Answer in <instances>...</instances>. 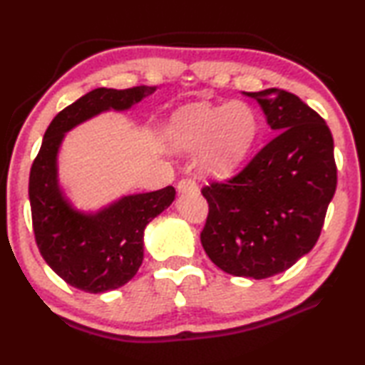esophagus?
I'll return each mask as SVG.
<instances>
[{
    "label": "esophagus",
    "instance_id": "esophagus-1",
    "mask_svg": "<svg viewBox=\"0 0 365 365\" xmlns=\"http://www.w3.org/2000/svg\"><path fill=\"white\" fill-rule=\"evenodd\" d=\"M177 191H178V193H182V195H185V193H196L197 185L193 180V178H190V177L182 178V180L178 182V185H177Z\"/></svg>",
    "mask_w": 365,
    "mask_h": 365
}]
</instances>
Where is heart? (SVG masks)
Listing matches in <instances>:
<instances>
[{
  "mask_svg": "<svg viewBox=\"0 0 365 365\" xmlns=\"http://www.w3.org/2000/svg\"><path fill=\"white\" fill-rule=\"evenodd\" d=\"M259 132L256 110L250 104L193 103L175 110L165 125V141L172 151L201 154L207 175H232L250 153Z\"/></svg>",
  "mask_w": 365,
  "mask_h": 365,
  "instance_id": "heart-1",
  "label": "heart"
}]
</instances>
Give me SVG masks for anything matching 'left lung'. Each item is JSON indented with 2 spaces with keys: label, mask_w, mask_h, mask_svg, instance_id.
Segmentation results:
<instances>
[{
  "label": "left lung",
  "mask_w": 365,
  "mask_h": 365,
  "mask_svg": "<svg viewBox=\"0 0 365 365\" xmlns=\"http://www.w3.org/2000/svg\"><path fill=\"white\" fill-rule=\"evenodd\" d=\"M243 93L261 104L277 135L237 175L201 190L209 205L201 245L227 274L261 280L317 243L336 164L330 128L298 96L279 88Z\"/></svg>",
  "instance_id": "left-lung-1"
}]
</instances>
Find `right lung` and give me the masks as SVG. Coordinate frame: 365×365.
<instances>
[{"mask_svg":"<svg viewBox=\"0 0 365 365\" xmlns=\"http://www.w3.org/2000/svg\"><path fill=\"white\" fill-rule=\"evenodd\" d=\"M156 86L96 88L64 108L46 128L30 169L29 197L35 242L46 264L71 287L106 293L130 282L143 262L146 225L168 209L175 188L123 196L95 214L71 206L58 183V151L64 133L104 110H125Z\"/></svg>","mask_w":365,"mask_h":365,"instance_id":"1","label":"right lung"}]
</instances>
